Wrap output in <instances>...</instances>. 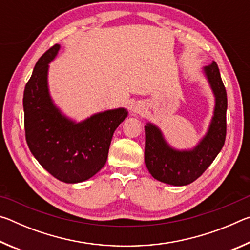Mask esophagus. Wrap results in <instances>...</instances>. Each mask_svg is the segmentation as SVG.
Returning a JSON list of instances; mask_svg holds the SVG:
<instances>
[{"label":"esophagus","instance_id":"34e87169","mask_svg":"<svg viewBox=\"0 0 250 250\" xmlns=\"http://www.w3.org/2000/svg\"><path fill=\"white\" fill-rule=\"evenodd\" d=\"M143 111V107L141 104H135L133 107V112L134 113H141Z\"/></svg>","mask_w":250,"mask_h":250}]
</instances>
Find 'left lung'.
<instances>
[{"label": "left lung", "instance_id": "left-lung-1", "mask_svg": "<svg viewBox=\"0 0 250 250\" xmlns=\"http://www.w3.org/2000/svg\"><path fill=\"white\" fill-rule=\"evenodd\" d=\"M204 73L215 96L214 116L208 131L193 150L179 151L164 140L158 126L147 124L146 131L145 162L151 175L163 183L182 186L198 179L221 152L226 138L227 94L215 62Z\"/></svg>", "mask_w": 250, "mask_h": 250}]
</instances>
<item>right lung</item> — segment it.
Instances as JSON below:
<instances>
[{
  "instance_id": "obj_1",
  "label": "right lung",
  "mask_w": 250,
  "mask_h": 250,
  "mask_svg": "<svg viewBox=\"0 0 250 250\" xmlns=\"http://www.w3.org/2000/svg\"><path fill=\"white\" fill-rule=\"evenodd\" d=\"M59 48L56 44L42 55L25 86V137L32 154L46 171L65 183H79L104 167L113 132L128 111L107 110L78 124L62 115L53 104L47 86L48 64Z\"/></svg>"
}]
</instances>
